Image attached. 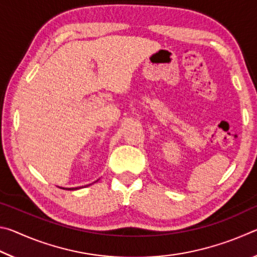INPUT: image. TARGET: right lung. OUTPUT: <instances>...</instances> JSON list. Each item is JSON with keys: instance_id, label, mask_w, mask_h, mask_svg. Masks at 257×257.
I'll return each instance as SVG.
<instances>
[{"instance_id": "add662e5", "label": "right lung", "mask_w": 257, "mask_h": 257, "mask_svg": "<svg viewBox=\"0 0 257 257\" xmlns=\"http://www.w3.org/2000/svg\"><path fill=\"white\" fill-rule=\"evenodd\" d=\"M87 186H89V185H87ZM61 189H66V190H77V189H80V188H84V187H73V188H64V187H60Z\"/></svg>"}]
</instances>
